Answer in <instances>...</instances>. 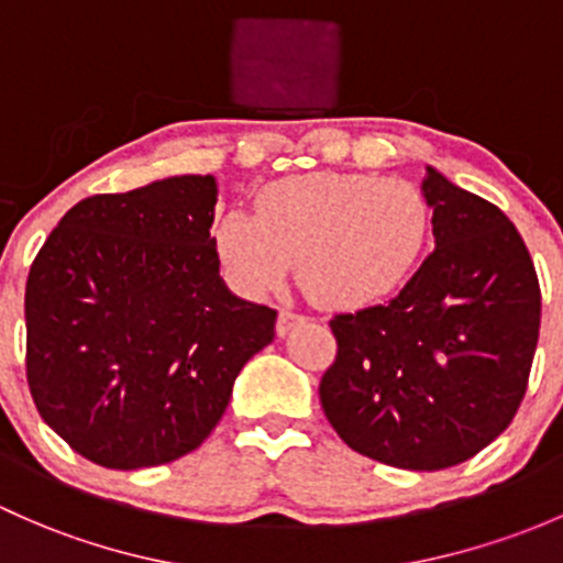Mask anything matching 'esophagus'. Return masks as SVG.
Masks as SVG:
<instances>
[{
	"mask_svg": "<svg viewBox=\"0 0 563 563\" xmlns=\"http://www.w3.org/2000/svg\"><path fill=\"white\" fill-rule=\"evenodd\" d=\"M307 318L305 316H299V312H294V310H280L277 312V323H275V331L280 336H286L288 331H291L294 327H299V323H305Z\"/></svg>",
	"mask_w": 563,
	"mask_h": 563,
	"instance_id": "34e87169",
	"label": "esophagus"
}]
</instances>
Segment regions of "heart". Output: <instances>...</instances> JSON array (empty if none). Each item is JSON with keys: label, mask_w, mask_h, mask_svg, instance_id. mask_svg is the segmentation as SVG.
I'll return each mask as SVG.
<instances>
[{"label": "heart", "mask_w": 563, "mask_h": 563, "mask_svg": "<svg viewBox=\"0 0 563 563\" xmlns=\"http://www.w3.org/2000/svg\"><path fill=\"white\" fill-rule=\"evenodd\" d=\"M429 221L416 183L312 173L266 186L258 216L229 210L216 227V247L229 280L247 297L277 291L299 262V280L312 299L353 310L407 280Z\"/></svg>", "instance_id": "b5f03b06"}]
</instances>
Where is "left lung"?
<instances>
[{
  "label": "left lung",
  "mask_w": 563,
  "mask_h": 563,
  "mask_svg": "<svg viewBox=\"0 0 563 563\" xmlns=\"http://www.w3.org/2000/svg\"><path fill=\"white\" fill-rule=\"evenodd\" d=\"M434 253L386 305L331 318L321 407L361 455L434 472L496 440L518 412L540 336V283L496 205L426 167Z\"/></svg>",
  "instance_id": "obj_1"
}]
</instances>
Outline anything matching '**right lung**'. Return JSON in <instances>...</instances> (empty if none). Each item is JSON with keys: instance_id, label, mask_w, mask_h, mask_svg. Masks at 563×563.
I'll return each instance as SVG.
<instances>
[{"instance_id": "right-lung-1", "label": "right lung", "mask_w": 563, "mask_h": 563, "mask_svg": "<svg viewBox=\"0 0 563 563\" xmlns=\"http://www.w3.org/2000/svg\"><path fill=\"white\" fill-rule=\"evenodd\" d=\"M218 183L175 175L67 210L26 280V377L43 421L108 470L197 451L277 312L229 291Z\"/></svg>"}]
</instances>
